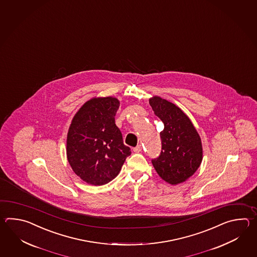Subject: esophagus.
Here are the masks:
<instances>
[{
  "label": "esophagus",
  "instance_id": "esophagus-1",
  "mask_svg": "<svg viewBox=\"0 0 257 257\" xmlns=\"http://www.w3.org/2000/svg\"><path fill=\"white\" fill-rule=\"evenodd\" d=\"M142 145H137L136 147L133 149V151H134V153H140V152H142Z\"/></svg>",
  "mask_w": 257,
  "mask_h": 257
}]
</instances>
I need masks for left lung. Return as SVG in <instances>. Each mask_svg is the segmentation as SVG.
<instances>
[{
	"mask_svg": "<svg viewBox=\"0 0 257 257\" xmlns=\"http://www.w3.org/2000/svg\"><path fill=\"white\" fill-rule=\"evenodd\" d=\"M150 104L164 124L160 133L162 151L152 163L164 181L177 185L194 175L202 162L200 137L188 116L175 104L159 96L150 99Z\"/></svg>",
	"mask_w": 257,
	"mask_h": 257,
	"instance_id": "1",
	"label": "left lung"
}]
</instances>
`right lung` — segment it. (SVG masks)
<instances>
[{
    "instance_id": "1",
    "label": "right lung",
    "mask_w": 257,
    "mask_h": 257,
    "mask_svg": "<svg viewBox=\"0 0 257 257\" xmlns=\"http://www.w3.org/2000/svg\"><path fill=\"white\" fill-rule=\"evenodd\" d=\"M119 101L94 98L77 112L67 137V157L71 168L90 185L102 186L118 175L131 154L116 126Z\"/></svg>"
}]
</instances>
